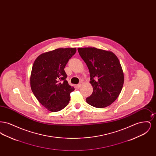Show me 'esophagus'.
<instances>
[{"label": "esophagus", "instance_id": "obj_1", "mask_svg": "<svg viewBox=\"0 0 156 156\" xmlns=\"http://www.w3.org/2000/svg\"><path fill=\"white\" fill-rule=\"evenodd\" d=\"M76 88H78V89H80V88H81V83H80V84H78V85H76Z\"/></svg>", "mask_w": 156, "mask_h": 156}]
</instances>
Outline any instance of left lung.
<instances>
[{
    "label": "left lung",
    "mask_w": 156,
    "mask_h": 156,
    "mask_svg": "<svg viewBox=\"0 0 156 156\" xmlns=\"http://www.w3.org/2000/svg\"><path fill=\"white\" fill-rule=\"evenodd\" d=\"M78 52L90 73L92 95L87 98L90 105L105 108L119 97L124 83V75L119 60L111 52L95 47L79 48Z\"/></svg>",
    "instance_id": "left-lung-1"
}]
</instances>
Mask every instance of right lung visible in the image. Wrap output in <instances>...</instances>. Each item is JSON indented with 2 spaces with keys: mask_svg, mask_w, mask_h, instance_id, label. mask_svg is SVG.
<instances>
[{
  "mask_svg": "<svg viewBox=\"0 0 156 156\" xmlns=\"http://www.w3.org/2000/svg\"><path fill=\"white\" fill-rule=\"evenodd\" d=\"M76 51L75 48L55 49L41 54L33 64L31 89L40 103L50 111H59L69 102L74 88L66 80L64 68Z\"/></svg>",
  "mask_w": 156,
  "mask_h": 156,
  "instance_id": "1",
  "label": "right lung"
}]
</instances>
